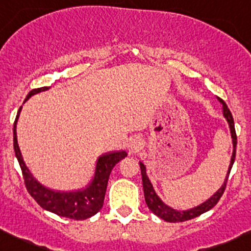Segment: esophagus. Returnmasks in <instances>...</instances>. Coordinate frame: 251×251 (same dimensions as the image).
Masks as SVG:
<instances>
[{
  "instance_id": "obj_1",
  "label": "esophagus",
  "mask_w": 251,
  "mask_h": 251,
  "mask_svg": "<svg viewBox=\"0 0 251 251\" xmlns=\"http://www.w3.org/2000/svg\"><path fill=\"white\" fill-rule=\"evenodd\" d=\"M141 149H143V141H141V139H139L138 136L130 138V140L128 143L129 152L130 153H138Z\"/></svg>"
}]
</instances>
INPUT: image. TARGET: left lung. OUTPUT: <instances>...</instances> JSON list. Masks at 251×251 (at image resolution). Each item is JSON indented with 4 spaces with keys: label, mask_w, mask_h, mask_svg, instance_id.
<instances>
[{
    "label": "left lung",
    "mask_w": 251,
    "mask_h": 251,
    "mask_svg": "<svg viewBox=\"0 0 251 251\" xmlns=\"http://www.w3.org/2000/svg\"><path fill=\"white\" fill-rule=\"evenodd\" d=\"M219 101L222 104V108H224V117L226 118L227 123H228L229 130H231V138H232V144H233V152H232L231 162H229L228 170H227V175L225 177V181L222 183V186L211 196L209 200H206L205 202H203L200 205L195 206V208L187 209V210H176V209L172 208V206L167 205L161 198L157 196L156 191H154L153 186H152L151 181H150L149 176L146 174V167L143 162H140V169H141V177H143V187H144V195H145V202H146L147 206H149L150 210L157 215L158 218L163 219L167 222H182L186 220H191V219H195L197 216L202 215L205 211L210 210L211 208L216 205V203L219 202V200L221 198V196L224 195V191L226 188L227 180H228L229 172L232 169V165L234 163V158H236V146H237V135H236V129H234V122L233 117H232L231 111L227 107L226 102L224 100L218 98Z\"/></svg>",
    "instance_id": "8db88e82"
}]
</instances>
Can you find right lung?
<instances>
[{
	"label": "right lung",
	"mask_w": 251,
	"mask_h": 251,
	"mask_svg": "<svg viewBox=\"0 0 251 251\" xmlns=\"http://www.w3.org/2000/svg\"><path fill=\"white\" fill-rule=\"evenodd\" d=\"M47 89H49V87L32 89L27 94L25 101L32 95L45 92ZM20 111H22V106L18 111L14 126H13V141H14L15 157H17L20 168H22L25 186H26V190L31 195V197L43 209L59 216H64V218L75 219V220H86L90 216L95 215L102 208V204H104L105 192H106L107 181L111 172L118 162L126 157V152L111 151L100 156L97 161L94 177L86 188L75 191L50 190V188L46 187L42 183L38 182L32 176L29 168L26 167L24 159H23L17 139V122Z\"/></svg>",
	"instance_id": "right-lung-1"
}]
</instances>
